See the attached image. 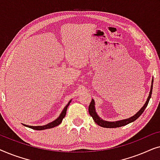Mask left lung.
Masks as SVG:
<instances>
[{"label": "left lung", "mask_w": 160, "mask_h": 160, "mask_svg": "<svg viewBox=\"0 0 160 160\" xmlns=\"http://www.w3.org/2000/svg\"><path fill=\"white\" fill-rule=\"evenodd\" d=\"M153 82L154 80L152 79V87H151V90L149 92V95H148V99L146 100V103L144 104V106L142 107L138 112L136 114L133 116V117L129 118V119H124V120H120V121H117V122H106V121H103V120L100 119V118L98 117L97 113L95 111V102H94V100L92 99V101L90 102L89 106V115L92 117V119H94V121L95 122L96 124H98V125L102 127V128H119V127H122L126 125V124H128L129 123H131V122H134L135 120H136L140 116H141L143 112L145 110V108L147 106V105L149 102V100L151 98V96H152V87H153Z\"/></svg>", "instance_id": "8db88e82"}]
</instances>
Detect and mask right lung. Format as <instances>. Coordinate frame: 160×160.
<instances>
[{
    "label": "right lung",
    "mask_w": 160,
    "mask_h": 160,
    "mask_svg": "<svg viewBox=\"0 0 160 160\" xmlns=\"http://www.w3.org/2000/svg\"><path fill=\"white\" fill-rule=\"evenodd\" d=\"M70 102H71V100H70V102L68 103L65 107L63 109L62 113H61V114L60 115V117H59L58 119L54 120L51 123H49L47 124H46V125H43V126H29V125H26V124H24V125L28 127V128H30L31 129H33V130H46V129H49V128H54V127L58 126L60 124L61 122H62L63 118L65 117V114H66V111H67V108H68V106H69Z\"/></svg>",
    "instance_id": "add662e5"
}]
</instances>
